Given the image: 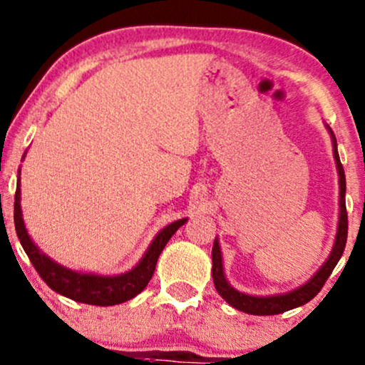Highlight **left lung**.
<instances>
[{"mask_svg": "<svg viewBox=\"0 0 365 365\" xmlns=\"http://www.w3.org/2000/svg\"><path fill=\"white\" fill-rule=\"evenodd\" d=\"M331 131V130H329ZM332 138V147H334V159L336 166H338L339 173V225H338V234H336V242L332 247V253L322 268L314 275L305 286L298 287V289L291 291V293L279 294V296H265V298H258V296H250L235 291L230 284L227 282L225 275H223V265H222V251H220L218 241L213 244V251H211V258H213V282L216 291L220 296L234 308L237 310L246 312L251 315H277L282 312L291 310V308L302 307L305 303L314 299L315 296L320 293V289L324 287L326 280L329 279L331 272L334 270V267L338 265L339 258H341L343 251L346 246V235H348V215H346V202H345V192H346V182H345V170H343V164L339 161L338 154V145H336V137L331 131Z\"/></svg>", "mask_w": 365, "mask_h": 365, "instance_id": "obj_1", "label": "left lung"}]
</instances>
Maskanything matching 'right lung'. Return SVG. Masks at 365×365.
<instances>
[{
  "label": "right lung",
  "mask_w": 365,
  "mask_h": 365,
  "mask_svg": "<svg viewBox=\"0 0 365 365\" xmlns=\"http://www.w3.org/2000/svg\"><path fill=\"white\" fill-rule=\"evenodd\" d=\"M14 222L15 232H17L20 244H22L24 251L29 256L31 263L36 268L48 286L55 291V293L67 296V298L74 299V302L86 303V305H97V307H110L119 305V303L128 302V299L135 298L138 293L145 289L155 270V263H158L159 255L164 250L171 235L178 230L187 218L176 220V222L163 228L147 250L145 256L142 262L131 272L123 275H115V277H102V275H90V274H78V272L67 270V268L60 267L53 259L48 258L41 251L36 247V244L31 241L29 234H27L26 225L22 220V211H20V189L17 187L15 190V206H14Z\"/></svg>",
  "instance_id": "add662e5"
}]
</instances>
